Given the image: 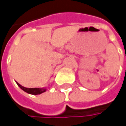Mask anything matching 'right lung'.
Here are the masks:
<instances>
[{
	"label": "right lung",
	"mask_w": 126,
	"mask_h": 126,
	"mask_svg": "<svg viewBox=\"0 0 126 126\" xmlns=\"http://www.w3.org/2000/svg\"><path fill=\"white\" fill-rule=\"evenodd\" d=\"M17 84L25 92L28 93V94H32V95H38V94H41L46 91V89H39V88H26L24 87H22V85H20L19 83H17L16 82Z\"/></svg>",
	"instance_id": "obj_1"
}]
</instances>
